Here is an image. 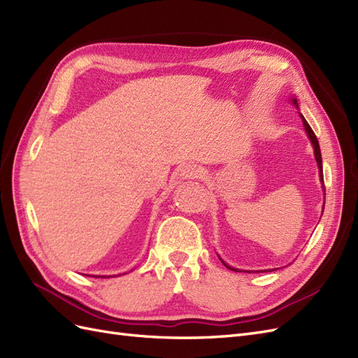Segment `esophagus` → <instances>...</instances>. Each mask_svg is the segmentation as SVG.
Masks as SVG:
<instances>
[{"label": "esophagus", "instance_id": "esophagus-1", "mask_svg": "<svg viewBox=\"0 0 358 358\" xmlns=\"http://www.w3.org/2000/svg\"><path fill=\"white\" fill-rule=\"evenodd\" d=\"M182 176L185 179H199L204 176V170L196 164H188L182 169Z\"/></svg>", "mask_w": 358, "mask_h": 358}]
</instances>
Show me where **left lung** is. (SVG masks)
Masks as SVG:
<instances>
[{"mask_svg": "<svg viewBox=\"0 0 358 358\" xmlns=\"http://www.w3.org/2000/svg\"><path fill=\"white\" fill-rule=\"evenodd\" d=\"M292 103H294V106H297V100L296 99H292ZM299 107V106H297ZM301 116V119H303V125H305V129H306V133H308V136H309V138H310V142H312V146H313V152H315V159H317V164H318V169H320V178H321V182L324 183V178H322V159H321V150H320V143H318V140H317V136H315V133L312 131V128H310V125L308 124V121L305 117H303V115H300ZM324 209V208H322ZM222 262V259H221ZM224 263V262H222ZM225 264V263H224ZM227 266V264H225ZM229 267L230 270H237V268H233V267H230V266H227ZM248 273H251V272H248Z\"/></svg>", "mask_w": 358, "mask_h": 358, "instance_id": "left-lung-1", "label": "left lung"}]
</instances>
